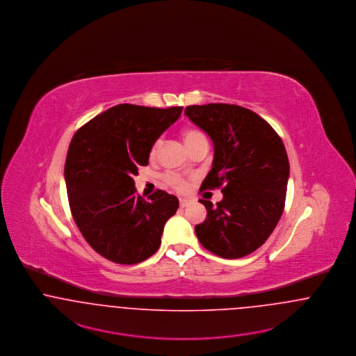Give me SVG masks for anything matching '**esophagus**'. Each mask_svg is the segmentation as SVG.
Segmentation results:
<instances>
[{"instance_id": "1", "label": "esophagus", "mask_w": 356, "mask_h": 356, "mask_svg": "<svg viewBox=\"0 0 356 356\" xmlns=\"http://www.w3.org/2000/svg\"><path fill=\"white\" fill-rule=\"evenodd\" d=\"M188 203H190V201H188V200H186V198H181V200H179V206H181L182 209L186 207Z\"/></svg>"}]
</instances>
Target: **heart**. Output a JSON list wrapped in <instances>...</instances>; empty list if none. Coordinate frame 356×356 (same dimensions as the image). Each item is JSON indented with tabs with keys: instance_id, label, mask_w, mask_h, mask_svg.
Returning a JSON list of instances; mask_svg holds the SVG:
<instances>
[{
	"instance_id": "heart-1",
	"label": "heart",
	"mask_w": 356,
	"mask_h": 356,
	"mask_svg": "<svg viewBox=\"0 0 356 356\" xmlns=\"http://www.w3.org/2000/svg\"><path fill=\"white\" fill-rule=\"evenodd\" d=\"M182 137H184V140H185L186 146H188V145H191L194 140H197V139L201 138V137H204V136L202 134L200 130L187 129V130L184 131ZM161 145H162V139H156L154 143H153V146H152V150H150V155H152V156H154V155L158 153ZM165 179H166V182H168L171 187H174V188L178 190V191H184V190H186V187H187V182H186L185 178H184L182 175H179V174L169 172V174L165 175Z\"/></svg>"
}]
</instances>
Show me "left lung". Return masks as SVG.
<instances>
[{
	"label": "left lung",
	"mask_w": 356,
	"mask_h": 356,
	"mask_svg": "<svg viewBox=\"0 0 356 356\" xmlns=\"http://www.w3.org/2000/svg\"><path fill=\"white\" fill-rule=\"evenodd\" d=\"M185 115L214 145L213 168L201 190L222 187L223 193L217 206L200 201L207 217L195 234L220 258L246 257L262 246L282 217L290 174L284 145L257 113L238 105H191Z\"/></svg>",
	"instance_id": "obj_1"
}]
</instances>
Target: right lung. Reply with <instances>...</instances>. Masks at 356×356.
Wrapping results in <instances>:
<instances>
[{
    "instance_id": "right-lung-1",
    "label": "right lung",
    "mask_w": 356,
    "mask_h": 356,
    "mask_svg": "<svg viewBox=\"0 0 356 356\" xmlns=\"http://www.w3.org/2000/svg\"><path fill=\"white\" fill-rule=\"evenodd\" d=\"M182 108L121 104L78 129L70 142L65 181L72 214L86 242L111 262L150 258L178 210V198L163 190L143 200L133 177L147 166L153 143Z\"/></svg>"
}]
</instances>
